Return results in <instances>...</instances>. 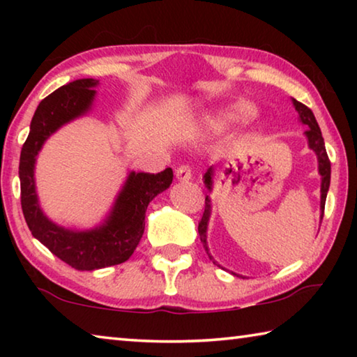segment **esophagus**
Returning a JSON list of instances; mask_svg holds the SVG:
<instances>
[{"label":"esophagus","mask_w":357,"mask_h":357,"mask_svg":"<svg viewBox=\"0 0 357 357\" xmlns=\"http://www.w3.org/2000/svg\"><path fill=\"white\" fill-rule=\"evenodd\" d=\"M178 181H189L192 178V168L189 165H181L176 170Z\"/></svg>","instance_id":"1"}]
</instances>
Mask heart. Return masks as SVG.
Here are the masks:
<instances>
[{
  "label": "heart",
  "instance_id": "b5f03b06",
  "mask_svg": "<svg viewBox=\"0 0 357 357\" xmlns=\"http://www.w3.org/2000/svg\"><path fill=\"white\" fill-rule=\"evenodd\" d=\"M253 116V110L245 104H238V105H231L229 108H225V110L217 112L214 114H211L208 118V123L214 128H220V126H225L229 121L234 118H243V119H250Z\"/></svg>",
  "mask_w": 357,
  "mask_h": 357
}]
</instances>
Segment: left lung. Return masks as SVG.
I'll return each instance as SVG.
<instances>
[{"label":"left lung","instance_id":"left-lung-1","mask_svg":"<svg viewBox=\"0 0 357 357\" xmlns=\"http://www.w3.org/2000/svg\"><path fill=\"white\" fill-rule=\"evenodd\" d=\"M293 105L296 108V112L299 113L301 123L305 124L307 128H309L305 130V137H307V140H309L310 149L315 151V154L318 157V172H319V174H321V203H319V209H321V219H323L326 197H328V190H329V184H331V160L328 157V153H326L324 140H323L321 130H319V126L315 119V114H313V112L309 107L301 104V102H298L296 99H293ZM203 178H204V184H206L208 189L213 190V167H211L209 170L204 173ZM209 215H211V200H209V197H206V200H204V213H203L200 223H198V234H200L203 247L206 249L208 255H209V249H208V243H206V229H208ZM209 258L213 259V257L211 255H209Z\"/></svg>","mask_w":357,"mask_h":357}]
</instances>
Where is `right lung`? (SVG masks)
<instances>
[{
    "instance_id": "right-lung-1",
    "label": "right lung",
    "mask_w": 357,
    "mask_h": 357,
    "mask_svg": "<svg viewBox=\"0 0 357 357\" xmlns=\"http://www.w3.org/2000/svg\"><path fill=\"white\" fill-rule=\"evenodd\" d=\"M98 83L94 78H80L40 102L23 143L19 165L22 211L29 231L53 255L77 271H94L129 259L143 236L149 202L173 181L172 168L157 174L130 172L105 222L86 231L59 227L42 213L34 185L36 155L53 132L91 108Z\"/></svg>"
}]
</instances>
